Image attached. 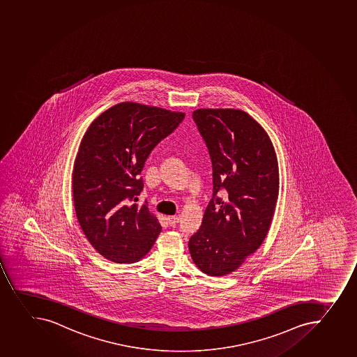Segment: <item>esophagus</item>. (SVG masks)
Masks as SVG:
<instances>
[{
  "instance_id": "34e87169",
  "label": "esophagus",
  "mask_w": 357,
  "mask_h": 357,
  "mask_svg": "<svg viewBox=\"0 0 357 357\" xmlns=\"http://www.w3.org/2000/svg\"><path fill=\"white\" fill-rule=\"evenodd\" d=\"M167 223L171 225V227H176L177 225L178 222H179V218L178 216H167Z\"/></svg>"
}]
</instances>
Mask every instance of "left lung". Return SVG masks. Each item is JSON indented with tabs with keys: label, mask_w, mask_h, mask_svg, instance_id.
I'll use <instances>...</instances> for the list:
<instances>
[{
	"label": "left lung",
	"mask_w": 357,
	"mask_h": 357,
	"mask_svg": "<svg viewBox=\"0 0 357 357\" xmlns=\"http://www.w3.org/2000/svg\"><path fill=\"white\" fill-rule=\"evenodd\" d=\"M193 120L211 156L213 197L188 248L201 272L227 275L268 234L279 195L275 150L265 129L241 109H197Z\"/></svg>",
	"instance_id": "obj_1"
}]
</instances>
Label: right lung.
<instances>
[{
  "label": "right lung",
  "instance_id": "right-lung-1",
  "mask_svg": "<svg viewBox=\"0 0 357 357\" xmlns=\"http://www.w3.org/2000/svg\"><path fill=\"white\" fill-rule=\"evenodd\" d=\"M185 113L137 102L106 109L82 139L73 171L76 216L99 255L118 264L139 261L162 227L148 204H132L153 148L174 132Z\"/></svg>",
  "mask_w": 357,
  "mask_h": 357
}]
</instances>
